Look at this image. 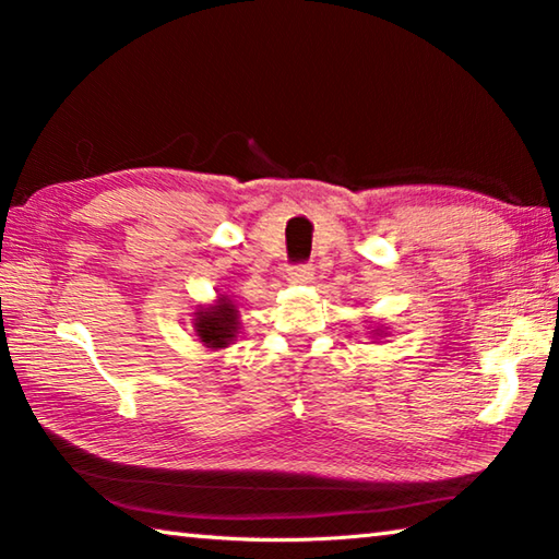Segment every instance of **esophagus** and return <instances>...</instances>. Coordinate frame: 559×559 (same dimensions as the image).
Instances as JSON below:
<instances>
[{"instance_id":"esophagus-1","label":"esophagus","mask_w":559,"mask_h":559,"mask_svg":"<svg viewBox=\"0 0 559 559\" xmlns=\"http://www.w3.org/2000/svg\"><path fill=\"white\" fill-rule=\"evenodd\" d=\"M288 281L290 283H310L313 281V263H296V266L288 269Z\"/></svg>"}]
</instances>
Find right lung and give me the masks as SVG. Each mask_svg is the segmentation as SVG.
<instances>
[{
    "mask_svg": "<svg viewBox=\"0 0 559 559\" xmlns=\"http://www.w3.org/2000/svg\"><path fill=\"white\" fill-rule=\"evenodd\" d=\"M194 316V330L206 347H226L236 337L234 333L239 328V320H236V308L229 298H222L219 306L202 308Z\"/></svg>",
    "mask_w": 559,
    "mask_h": 559,
    "instance_id": "right-lung-1",
    "label": "right lung"
}]
</instances>
